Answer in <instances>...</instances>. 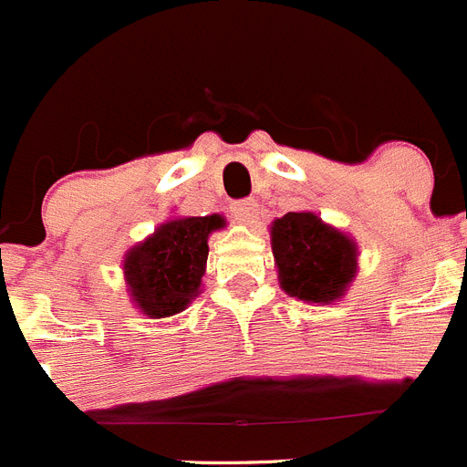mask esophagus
<instances>
[{
  "mask_svg": "<svg viewBox=\"0 0 467 467\" xmlns=\"http://www.w3.org/2000/svg\"><path fill=\"white\" fill-rule=\"evenodd\" d=\"M257 201H253V198H245V201H238V203L231 205V214L236 217L241 224H253L254 220H257Z\"/></svg>",
  "mask_w": 467,
  "mask_h": 467,
  "instance_id": "34e87169",
  "label": "esophagus"
}]
</instances>
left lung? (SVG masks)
<instances>
[{"label":"left lung","mask_w":467,"mask_h":467,"mask_svg":"<svg viewBox=\"0 0 467 467\" xmlns=\"http://www.w3.org/2000/svg\"><path fill=\"white\" fill-rule=\"evenodd\" d=\"M280 287L308 304H332L356 278L358 245L313 213H287L271 224Z\"/></svg>","instance_id":"1"}]
</instances>
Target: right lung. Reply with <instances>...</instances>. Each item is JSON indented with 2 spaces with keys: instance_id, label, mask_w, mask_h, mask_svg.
I'll use <instances>...</instances> for the list:
<instances>
[{
  "instance_id": "1",
  "label": "right lung",
  "mask_w": 467,
  "mask_h": 467,
  "mask_svg": "<svg viewBox=\"0 0 467 467\" xmlns=\"http://www.w3.org/2000/svg\"><path fill=\"white\" fill-rule=\"evenodd\" d=\"M222 226L220 214L175 217L128 250L123 275L130 299L144 316H175L198 296L208 262V236Z\"/></svg>"
}]
</instances>
